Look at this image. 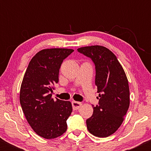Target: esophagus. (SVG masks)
<instances>
[{"mask_svg": "<svg viewBox=\"0 0 151 151\" xmlns=\"http://www.w3.org/2000/svg\"><path fill=\"white\" fill-rule=\"evenodd\" d=\"M72 108H73L74 110H77L81 107V103L80 102H78L76 101H73L72 102Z\"/></svg>", "mask_w": 151, "mask_h": 151, "instance_id": "1", "label": "esophagus"}]
</instances>
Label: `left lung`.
Listing matches in <instances>:
<instances>
[{
  "label": "left lung",
  "instance_id": "8db88e82",
  "mask_svg": "<svg viewBox=\"0 0 151 151\" xmlns=\"http://www.w3.org/2000/svg\"><path fill=\"white\" fill-rule=\"evenodd\" d=\"M77 51L94 63L95 84L99 93V105L92 106V116L86 121L87 129L96 137H108L120 127L129 107V86L126 73L116 55L105 47H83Z\"/></svg>",
  "mask_w": 151,
  "mask_h": 151
}]
</instances>
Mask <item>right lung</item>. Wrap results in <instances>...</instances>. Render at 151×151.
Here are the masks:
<instances>
[{
  "instance_id": "right-lung-1",
  "label": "right lung",
  "mask_w": 151,
  "mask_h": 151,
  "mask_svg": "<svg viewBox=\"0 0 151 151\" xmlns=\"http://www.w3.org/2000/svg\"><path fill=\"white\" fill-rule=\"evenodd\" d=\"M74 50L45 49L32 58L22 79L20 102L33 131L46 139L62 136L67 131V120L72 111L69 101L52 99L53 85L59 81L63 60Z\"/></svg>"
}]
</instances>
